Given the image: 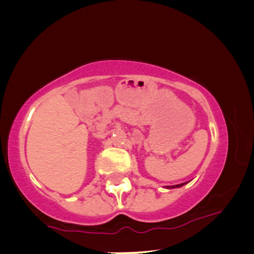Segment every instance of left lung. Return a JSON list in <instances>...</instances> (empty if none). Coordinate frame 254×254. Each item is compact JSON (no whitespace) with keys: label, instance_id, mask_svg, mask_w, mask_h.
<instances>
[{"label":"left lung","instance_id":"obj_1","mask_svg":"<svg viewBox=\"0 0 254 254\" xmlns=\"http://www.w3.org/2000/svg\"><path fill=\"white\" fill-rule=\"evenodd\" d=\"M186 183H183V184H178V185H174V186H169V188H177V187H182Z\"/></svg>","mask_w":254,"mask_h":254}]
</instances>
